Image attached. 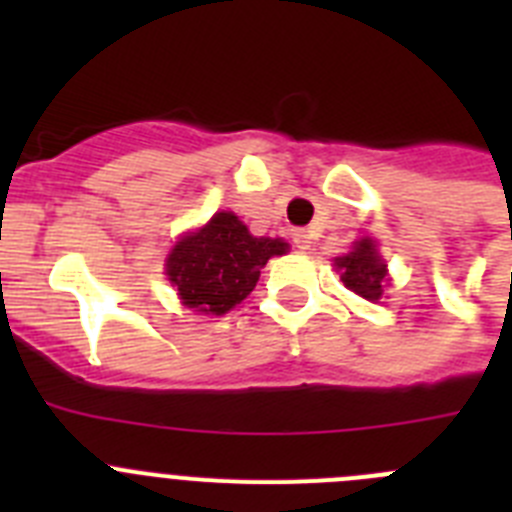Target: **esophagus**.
<instances>
[{"label":"esophagus","instance_id":"1","mask_svg":"<svg viewBox=\"0 0 512 512\" xmlns=\"http://www.w3.org/2000/svg\"><path fill=\"white\" fill-rule=\"evenodd\" d=\"M292 241H295L297 248H302V251H310L312 246L310 230H295V233H292Z\"/></svg>","mask_w":512,"mask_h":512}]
</instances>
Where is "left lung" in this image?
I'll list each match as a JSON object with an SVG mask.
<instances>
[{"instance_id": "left-lung-1", "label": "left lung", "mask_w": 512, "mask_h": 512, "mask_svg": "<svg viewBox=\"0 0 512 512\" xmlns=\"http://www.w3.org/2000/svg\"><path fill=\"white\" fill-rule=\"evenodd\" d=\"M336 269L341 271V282L346 284L354 295L364 297L369 302H377L384 295L387 284V264L379 256L377 243L372 238H361L346 256H338Z\"/></svg>"}]
</instances>
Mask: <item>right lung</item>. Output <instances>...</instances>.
<instances>
[{
    "mask_svg": "<svg viewBox=\"0 0 512 512\" xmlns=\"http://www.w3.org/2000/svg\"><path fill=\"white\" fill-rule=\"evenodd\" d=\"M287 251L289 243L282 238H256L238 215L223 210L176 241L166 259V277L184 307L225 315L251 295L266 261Z\"/></svg>",
    "mask_w": 512,
    "mask_h": 512,
    "instance_id": "right-lung-1",
    "label": "right lung"
}]
</instances>
